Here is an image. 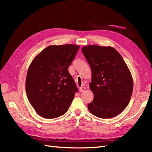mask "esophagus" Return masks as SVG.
I'll return each mask as SVG.
<instances>
[{
    "label": "esophagus",
    "mask_w": 152,
    "mask_h": 152,
    "mask_svg": "<svg viewBox=\"0 0 152 152\" xmlns=\"http://www.w3.org/2000/svg\"><path fill=\"white\" fill-rule=\"evenodd\" d=\"M85 90H86V87H84V86H82L79 88L80 92H83V91H84Z\"/></svg>",
    "instance_id": "esophagus-1"
}]
</instances>
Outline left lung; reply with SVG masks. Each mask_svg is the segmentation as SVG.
Here are the masks:
<instances>
[{
    "mask_svg": "<svg viewBox=\"0 0 152 152\" xmlns=\"http://www.w3.org/2000/svg\"><path fill=\"white\" fill-rule=\"evenodd\" d=\"M82 51L92 72L89 88L94 98L89 110L100 118H114L130 101L133 89L130 70L114 48L88 45Z\"/></svg>",
    "mask_w": 152,
    "mask_h": 152,
    "instance_id": "obj_1",
    "label": "left lung"
}]
</instances>
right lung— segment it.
Wrapping results in <instances>:
<instances>
[{"label": "right lung", "instance_id": "right-lung-1", "mask_svg": "<svg viewBox=\"0 0 152 152\" xmlns=\"http://www.w3.org/2000/svg\"><path fill=\"white\" fill-rule=\"evenodd\" d=\"M80 46L51 45L38 54L28 68L26 93L35 111L42 118L53 119L67 112L78 92L69 66Z\"/></svg>", "mask_w": 152, "mask_h": 152}]
</instances>
